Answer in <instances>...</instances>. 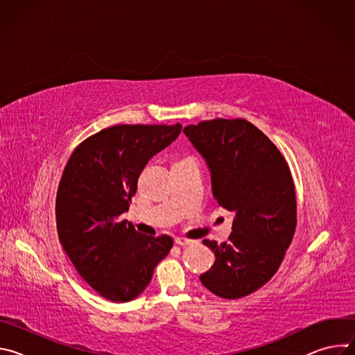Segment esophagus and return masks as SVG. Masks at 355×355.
Returning a JSON list of instances; mask_svg holds the SVG:
<instances>
[{
    "instance_id": "34e87169",
    "label": "esophagus",
    "mask_w": 355,
    "mask_h": 355,
    "mask_svg": "<svg viewBox=\"0 0 355 355\" xmlns=\"http://www.w3.org/2000/svg\"><path fill=\"white\" fill-rule=\"evenodd\" d=\"M175 244H178V245H188V244H191V240L185 239V237H175Z\"/></svg>"
}]
</instances>
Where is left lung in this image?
Here are the masks:
<instances>
[{
    "instance_id": "8db88e82",
    "label": "left lung",
    "mask_w": 355,
    "mask_h": 355,
    "mask_svg": "<svg viewBox=\"0 0 355 355\" xmlns=\"http://www.w3.org/2000/svg\"><path fill=\"white\" fill-rule=\"evenodd\" d=\"M184 133L211 168L219 207L234 215L227 241L204 240L216 261L199 279L216 296H247L275 275L295 234L289 166L278 147L243 118L202 121Z\"/></svg>"
}]
</instances>
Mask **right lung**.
I'll list each match as a JSON object with an SVG mask.
<instances>
[{
    "mask_svg": "<svg viewBox=\"0 0 355 355\" xmlns=\"http://www.w3.org/2000/svg\"><path fill=\"white\" fill-rule=\"evenodd\" d=\"M175 125H116L83 140L71 153L56 195L60 243L83 279L101 296L129 302L140 295L174 241L139 233L121 220L137 178L181 133Z\"/></svg>",
    "mask_w": 355,
    "mask_h": 355,
    "instance_id": "obj_1",
    "label": "right lung"
}]
</instances>
